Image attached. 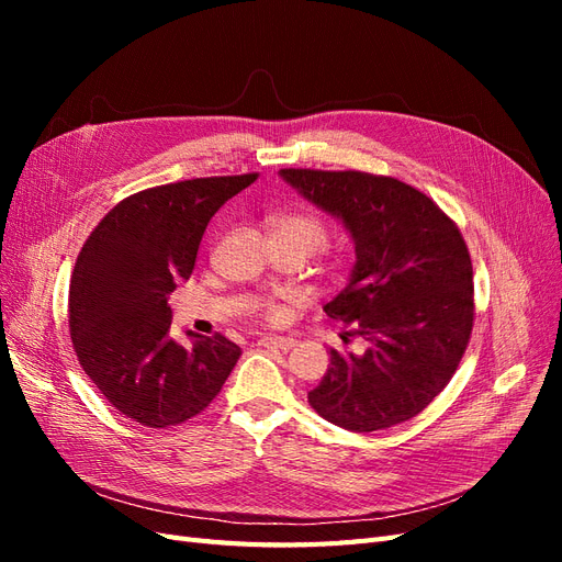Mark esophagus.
<instances>
[{
    "label": "esophagus",
    "mask_w": 562,
    "mask_h": 562,
    "mask_svg": "<svg viewBox=\"0 0 562 562\" xmlns=\"http://www.w3.org/2000/svg\"><path fill=\"white\" fill-rule=\"evenodd\" d=\"M258 345L262 347H274V349H281V351H288L295 347V339L293 337H260Z\"/></svg>",
    "instance_id": "obj_1"
}]
</instances>
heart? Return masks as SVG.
<instances>
[{
    "mask_svg": "<svg viewBox=\"0 0 562 562\" xmlns=\"http://www.w3.org/2000/svg\"><path fill=\"white\" fill-rule=\"evenodd\" d=\"M267 227H269L271 239L293 241L307 255L318 250L328 239L326 225H323V220L318 215H314V213H302V211L277 213V215L269 217ZM260 312L269 321H277L279 318V307H274V304H265Z\"/></svg>",
    "mask_w": 562,
    "mask_h": 562,
    "instance_id": "b5f03b06",
    "label": "heart"
}]
</instances>
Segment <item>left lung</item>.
<instances>
[{
	"instance_id": "8db88e82",
	"label": "left lung",
	"mask_w": 562,
	"mask_h": 562,
	"mask_svg": "<svg viewBox=\"0 0 562 562\" xmlns=\"http://www.w3.org/2000/svg\"><path fill=\"white\" fill-rule=\"evenodd\" d=\"M279 176L339 220L356 252L345 291L323 312L368 347L330 349L312 407L356 434L413 419L446 389L469 345L473 269L462 234L427 194L396 178L310 168Z\"/></svg>"
}]
</instances>
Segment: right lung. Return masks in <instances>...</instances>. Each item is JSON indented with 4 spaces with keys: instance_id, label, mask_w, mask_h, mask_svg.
Here are the masks:
<instances>
[{
    "instance_id": "right-lung-1",
    "label": "right lung",
    "mask_w": 562,
    "mask_h": 562,
    "mask_svg": "<svg viewBox=\"0 0 562 562\" xmlns=\"http://www.w3.org/2000/svg\"><path fill=\"white\" fill-rule=\"evenodd\" d=\"M258 178L182 180L124 199L83 244L70 281V335L91 382L149 429L199 415L241 349L227 337H171L168 295L194 269L211 217Z\"/></svg>"
}]
</instances>
